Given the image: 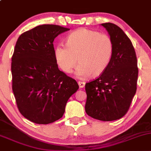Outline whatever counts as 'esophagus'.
I'll return each mask as SVG.
<instances>
[{"instance_id": "obj_1", "label": "esophagus", "mask_w": 151, "mask_h": 151, "mask_svg": "<svg viewBox=\"0 0 151 151\" xmlns=\"http://www.w3.org/2000/svg\"><path fill=\"white\" fill-rule=\"evenodd\" d=\"M78 85H79V86H80V88H82L85 87V82H82V81H78Z\"/></svg>"}]
</instances>
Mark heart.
<instances>
[{
  "mask_svg": "<svg viewBox=\"0 0 151 151\" xmlns=\"http://www.w3.org/2000/svg\"><path fill=\"white\" fill-rule=\"evenodd\" d=\"M66 44L55 46V61L66 74L71 73L79 61L80 64L76 74L80 78L91 74L101 75L108 68L113 55L114 44L111 37L86 28H80L69 35Z\"/></svg>",
  "mask_w": 151,
  "mask_h": 151,
  "instance_id": "b5f03b06",
  "label": "heart"
}]
</instances>
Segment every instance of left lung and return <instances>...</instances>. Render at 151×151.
I'll return each mask as SVG.
<instances>
[{
	"label": "left lung",
	"instance_id": "1",
	"mask_svg": "<svg viewBox=\"0 0 151 151\" xmlns=\"http://www.w3.org/2000/svg\"><path fill=\"white\" fill-rule=\"evenodd\" d=\"M101 25L113 41V55L106 71L85 84V108L92 118L110 122L127 113L137 90L138 68L135 50L123 30L112 23Z\"/></svg>",
	"mask_w": 151,
	"mask_h": 151
}]
</instances>
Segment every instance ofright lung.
<instances>
[{
	"instance_id": "add662e5",
	"label": "right lung",
	"mask_w": 151,
	"mask_h": 151,
	"mask_svg": "<svg viewBox=\"0 0 151 151\" xmlns=\"http://www.w3.org/2000/svg\"><path fill=\"white\" fill-rule=\"evenodd\" d=\"M69 30L59 25L42 24L22 33L12 58V90L19 111L39 124L63 116L68 100L77 92L75 80L60 71L53 41Z\"/></svg>"
}]
</instances>
